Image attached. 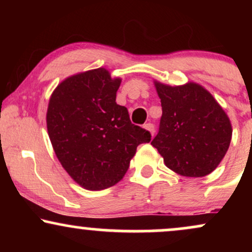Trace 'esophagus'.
I'll use <instances>...</instances> for the list:
<instances>
[{
	"instance_id": "obj_1",
	"label": "esophagus",
	"mask_w": 252,
	"mask_h": 252,
	"mask_svg": "<svg viewBox=\"0 0 252 252\" xmlns=\"http://www.w3.org/2000/svg\"><path fill=\"white\" fill-rule=\"evenodd\" d=\"M143 128L146 129V130H148V131L150 132V135H154V132H155V128H154V126H153L152 123H147V124H144L143 126Z\"/></svg>"
}]
</instances>
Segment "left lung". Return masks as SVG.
<instances>
[{"instance_id": "obj_1", "label": "left lung", "mask_w": 252, "mask_h": 252, "mask_svg": "<svg viewBox=\"0 0 252 252\" xmlns=\"http://www.w3.org/2000/svg\"><path fill=\"white\" fill-rule=\"evenodd\" d=\"M154 85L162 116L152 146L178 174L202 178L212 173L224 158L232 137L226 112L200 84L170 86L154 80Z\"/></svg>"}]
</instances>
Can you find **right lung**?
Returning a JSON list of instances; mask_svg holds the SVG:
<instances>
[{"mask_svg":"<svg viewBox=\"0 0 252 252\" xmlns=\"http://www.w3.org/2000/svg\"><path fill=\"white\" fill-rule=\"evenodd\" d=\"M121 78L99 67L63 79L52 92L46 123L58 160L83 189L100 190L126 175L149 131L130 122L116 103Z\"/></svg>","mask_w":252,"mask_h":252,"instance_id":"right-lung-1","label":"right lung"}]
</instances>
